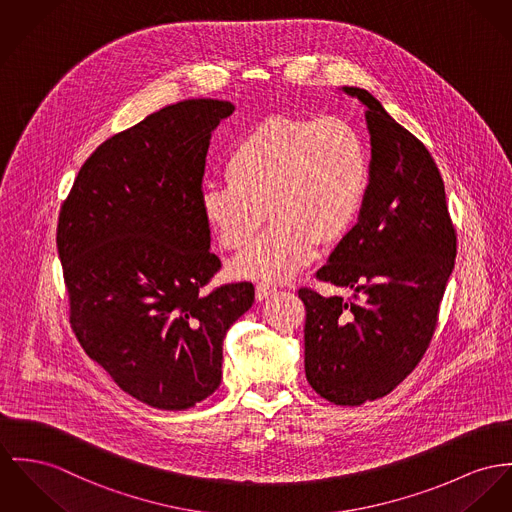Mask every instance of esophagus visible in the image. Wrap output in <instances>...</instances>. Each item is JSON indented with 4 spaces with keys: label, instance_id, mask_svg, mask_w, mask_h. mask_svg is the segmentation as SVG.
Masks as SVG:
<instances>
[{
    "label": "esophagus",
    "instance_id": "34e87169",
    "mask_svg": "<svg viewBox=\"0 0 512 512\" xmlns=\"http://www.w3.org/2000/svg\"><path fill=\"white\" fill-rule=\"evenodd\" d=\"M276 290L273 286H269V284H257L255 286V298L261 302V300H265V298H269V296H273Z\"/></svg>",
    "mask_w": 512,
    "mask_h": 512
}]
</instances>
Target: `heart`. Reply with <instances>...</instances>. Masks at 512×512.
I'll return each mask as SVG.
<instances>
[{
	"label": "heart",
	"mask_w": 512,
	"mask_h": 512,
	"mask_svg": "<svg viewBox=\"0 0 512 512\" xmlns=\"http://www.w3.org/2000/svg\"><path fill=\"white\" fill-rule=\"evenodd\" d=\"M224 173L226 185L200 191L202 218L228 251L247 247L267 216L275 218L230 267L265 282L296 275L312 263L317 243L347 236L370 179L364 140L341 117L265 118L237 140Z\"/></svg>",
	"instance_id": "heart-1"
}]
</instances>
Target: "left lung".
<instances>
[{
  "label": "left lung",
  "mask_w": 512,
  "mask_h": 512,
  "mask_svg": "<svg viewBox=\"0 0 512 512\" xmlns=\"http://www.w3.org/2000/svg\"><path fill=\"white\" fill-rule=\"evenodd\" d=\"M370 179L353 230L317 278L351 288L354 302L300 288L306 306V378L335 405L390 394L419 364L456 259L444 183L429 150L360 87Z\"/></svg>",
  "instance_id": "8db88e82"
}]
</instances>
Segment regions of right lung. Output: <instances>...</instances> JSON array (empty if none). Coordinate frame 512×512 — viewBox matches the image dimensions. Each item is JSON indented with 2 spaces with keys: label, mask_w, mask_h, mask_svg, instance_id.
Returning <instances> with one entry per match:
<instances>
[{
  "label": "right lung",
  "mask_w": 512,
  "mask_h": 512,
  "mask_svg": "<svg viewBox=\"0 0 512 512\" xmlns=\"http://www.w3.org/2000/svg\"><path fill=\"white\" fill-rule=\"evenodd\" d=\"M230 101L169 105L103 142L58 220L79 345L138 401L183 411L222 382V343L255 300L251 282L202 292L220 271L200 212L212 132Z\"/></svg>",
  "instance_id": "obj_1"
}]
</instances>
